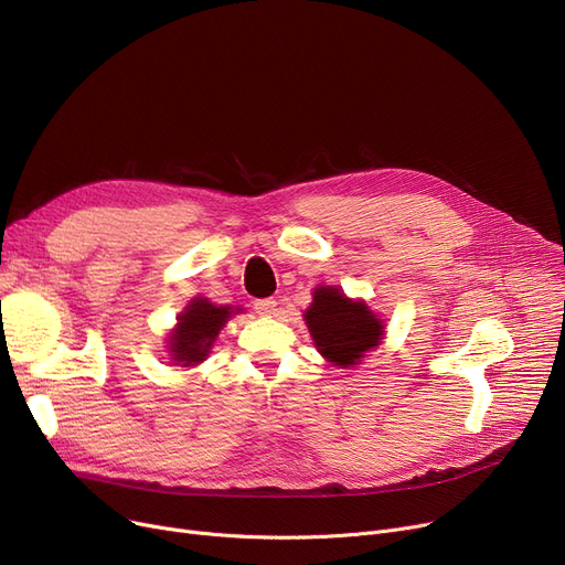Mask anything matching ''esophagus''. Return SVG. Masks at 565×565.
Returning a JSON list of instances; mask_svg holds the SVG:
<instances>
[{
    "instance_id": "esophagus-1",
    "label": "esophagus",
    "mask_w": 565,
    "mask_h": 565,
    "mask_svg": "<svg viewBox=\"0 0 565 565\" xmlns=\"http://www.w3.org/2000/svg\"><path fill=\"white\" fill-rule=\"evenodd\" d=\"M275 307H277V300H273V298H265V300H256L254 302V311L260 313V316L275 313Z\"/></svg>"
}]
</instances>
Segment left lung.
<instances>
[{"label": "left lung", "instance_id": "obj_1", "mask_svg": "<svg viewBox=\"0 0 565 565\" xmlns=\"http://www.w3.org/2000/svg\"><path fill=\"white\" fill-rule=\"evenodd\" d=\"M318 352L337 366L360 364L382 339V324L364 302H352L339 288L320 286L305 313Z\"/></svg>", "mask_w": 565, "mask_h": 565}]
</instances>
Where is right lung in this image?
I'll use <instances>...</instances> for the list:
<instances>
[{
	"instance_id": "obj_1",
	"label": "right lung",
	"mask_w": 565,
	"mask_h": 565,
	"mask_svg": "<svg viewBox=\"0 0 565 565\" xmlns=\"http://www.w3.org/2000/svg\"><path fill=\"white\" fill-rule=\"evenodd\" d=\"M228 316L231 307H215L203 298H196L178 318V328L171 334L173 360L183 362V366L203 362Z\"/></svg>"
}]
</instances>
